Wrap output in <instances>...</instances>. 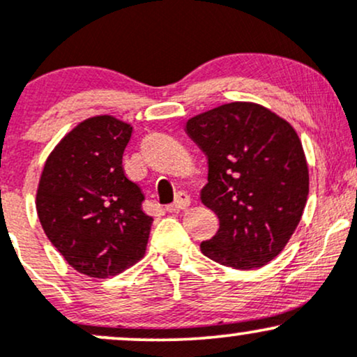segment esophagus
<instances>
[{
	"label": "esophagus",
	"instance_id": "34e87169",
	"mask_svg": "<svg viewBox=\"0 0 357 357\" xmlns=\"http://www.w3.org/2000/svg\"><path fill=\"white\" fill-rule=\"evenodd\" d=\"M190 203H191L190 196H188L184 191H179L178 195H176L174 202L171 203V204H167L166 210L169 211V213H176V211H179V210H184V208H186V206H190Z\"/></svg>",
	"mask_w": 357,
	"mask_h": 357
}]
</instances>
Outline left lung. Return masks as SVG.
<instances>
[{
  "instance_id": "obj_1",
  "label": "left lung",
  "mask_w": 357,
  "mask_h": 357,
  "mask_svg": "<svg viewBox=\"0 0 357 357\" xmlns=\"http://www.w3.org/2000/svg\"><path fill=\"white\" fill-rule=\"evenodd\" d=\"M186 130L208 158L202 202L220 220L216 235L199 245L203 255L238 270L268 264L296 231L309 195L297 132L252 102L199 114Z\"/></svg>"
}]
</instances>
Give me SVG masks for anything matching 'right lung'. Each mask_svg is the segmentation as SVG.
I'll return each instance as SVG.
<instances>
[{"mask_svg": "<svg viewBox=\"0 0 357 357\" xmlns=\"http://www.w3.org/2000/svg\"><path fill=\"white\" fill-rule=\"evenodd\" d=\"M132 127L99 116L79 124L45 162L36 211L67 264L89 277L116 275L144 255L153 218L126 176L122 154Z\"/></svg>", "mask_w": 357, "mask_h": 357, "instance_id": "right-lung-1", "label": "right lung"}]
</instances>
